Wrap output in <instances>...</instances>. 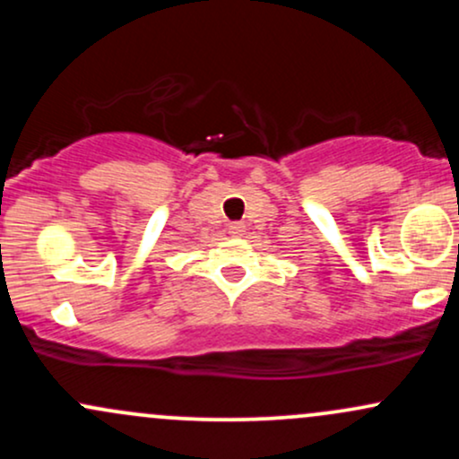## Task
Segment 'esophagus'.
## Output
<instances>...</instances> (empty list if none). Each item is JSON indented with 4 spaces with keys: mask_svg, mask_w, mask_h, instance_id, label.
<instances>
[{
    "mask_svg": "<svg viewBox=\"0 0 459 459\" xmlns=\"http://www.w3.org/2000/svg\"><path fill=\"white\" fill-rule=\"evenodd\" d=\"M229 233L230 235H241V233H244V224H241V222H233V224H229Z\"/></svg>",
    "mask_w": 459,
    "mask_h": 459,
    "instance_id": "1",
    "label": "esophagus"
}]
</instances>
